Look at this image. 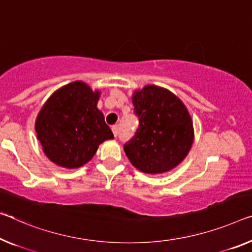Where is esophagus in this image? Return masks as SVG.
<instances>
[{
  "mask_svg": "<svg viewBox=\"0 0 252 252\" xmlns=\"http://www.w3.org/2000/svg\"><path fill=\"white\" fill-rule=\"evenodd\" d=\"M111 130H113V133H114V136L115 137H117V135H118V126H113L111 127Z\"/></svg>",
  "mask_w": 252,
  "mask_h": 252,
  "instance_id": "esophagus-1",
  "label": "esophagus"
}]
</instances>
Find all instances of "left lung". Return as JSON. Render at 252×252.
<instances>
[{
    "mask_svg": "<svg viewBox=\"0 0 252 252\" xmlns=\"http://www.w3.org/2000/svg\"><path fill=\"white\" fill-rule=\"evenodd\" d=\"M131 101L139 126L124 145L130 163L150 175L176 168L187 157L195 137L187 107L168 89L153 84L135 90Z\"/></svg>",
    "mask_w": 252,
    "mask_h": 252,
    "instance_id": "8db88e82",
    "label": "left lung"
}]
</instances>
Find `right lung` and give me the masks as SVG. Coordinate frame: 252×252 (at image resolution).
<instances>
[{
  "instance_id": "add662e5",
  "label": "right lung",
  "mask_w": 252,
  "mask_h": 252,
  "mask_svg": "<svg viewBox=\"0 0 252 252\" xmlns=\"http://www.w3.org/2000/svg\"><path fill=\"white\" fill-rule=\"evenodd\" d=\"M100 94L83 81H75L56 90L41 107L34 130L46 157L55 164L80 168L101 143L114 138L96 107Z\"/></svg>"
}]
</instances>
